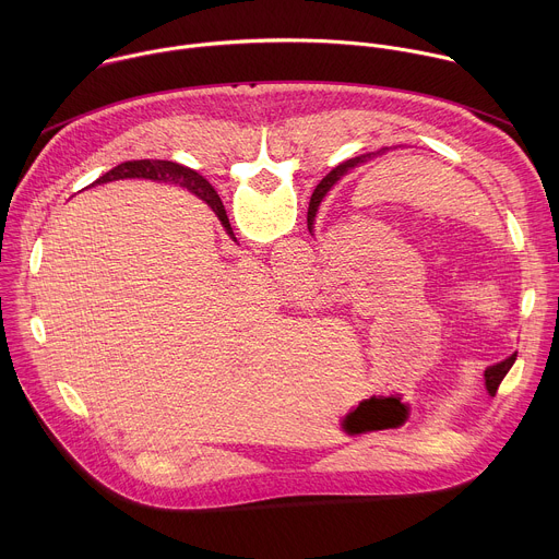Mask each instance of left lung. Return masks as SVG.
I'll return each instance as SVG.
<instances>
[{
    "instance_id": "left-lung-1",
    "label": "left lung",
    "mask_w": 559,
    "mask_h": 559,
    "mask_svg": "<svg viewBox=\"0 0 559 559\" xmlns=\"http://www.w3.org/2000/svg\"><path fill=\"white\" fill-rule=\"evenodd\" d=\"M380 154H382V150H378ZM378 152H371V154H378ZM371 154H360V156H356V158H352V162H347L345 166H341L338 170H334L332 173V181H336L343 173H347L349 168H354V166H358L360 162H365V158H371ZM321 199V194H316V197H311V201H309V210H307V225H311V218L316 216V210H318V201ZM515 356L518 354H513V356H509L507 360H502V362H498V365H493V367H489L487 371H485V378H487V389H489V393L491 395H496V391H498V386H500V382H502V378L509 373V369L513 367V362H515Z\"/></svg>"
}]
</instances>
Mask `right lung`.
Returning <instances> with one entry per match:
<instances>
[{
  "label": "right lung",
  "mask_w": 559,
  "mask_h": 559,
  "mask_svg": "<svg viewBox=\"0 0 559 559\" xmlns=\"http://www.w3.org/2000/svg\"><path fill=\"white\" fill-rule=\"evenodd\" d=\"M117 179H152V181H164V183H179V186L188 188L190 192H194L197 197H201L203 201H207V205L216 212V216L221 218L227 234H231L225 207H223L218 194L214 192V188L201 175H197L194 170H190L186 166H179L175 162H158V158H141V162H126V164L115 166L104 177H99L95 183H108V181H117ZM330 186H332V175L318 183L313 194L323 197Z\"/></svg>",
  "instance_id": "1"
}]
</instances>
